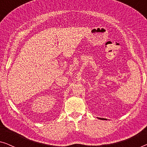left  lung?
Returning a JSON list of instances; mask_svg holds the SVG:
<instances>
[{"instance_id":"obj_1","label":"left lung","mask_w":147,"mask_h":147,"mask_svg":"<svg viewBox=\"0 0 147 147\" xmlns=\"http://www.w3.org/2000/svg\"><path fill=\"white\" fill-rule=\"evenodd\" d=\"M100 119H102V118H100ZM102 120H103V118H102ZM106 120V119H105Z\"/></svg>"}]
</instances>
